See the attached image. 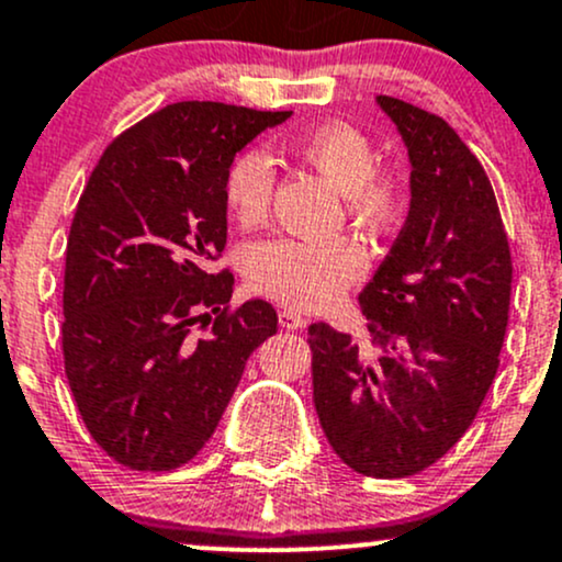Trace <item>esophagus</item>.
I'll list each match as a JSON object with an SVG mask.
<instances>
[{"label":"esophagus","mask_w":562,"mask_h":562,"mask_svg":"<svg viewBox=\"0 0 562 562\" xmlns=\"http://www.w3.org/2000/svg\"><path fill=\"white\" fill-rule=\"evenodd\" d=\"M279 323H281V328H286V331H300V328L307 326V321L302 318L296 310H281Z\"/></svg>","instance_id":"esophagus-1"}]
</instances>
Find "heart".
Wrapping results in <instances>:
<instances>
[{
    "mask_svg": "<svg viewBox=\"0 0 562 562\" xmlns=\"http://www.w3.org/2000/svg\"><path fill=\"white\" fill-rule=\"evenodd\" d=\"M294 157L341 191L347 213L366 226H386L400 213L402 178L375 165L371 136L347 121H326L289 138ZM276 162L262 147L234 157L226 173V202L244 228L260 226L270 213ZM368 266L366 249L352 236L331 239H266L249 244L244 273L255 292L292 307H326L360 279Z\"/></svg>",
    "mask_w": 562,
    "mask_h": 562,
    "instance_id": "obj_1",
    "label": "heart"
}]
</instances>
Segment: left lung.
<instances>
[{
  "mask_svg": "<svg viewBox=\"0 0 562 562\" xmlns=\"http://www.w3.org/2000/svg\"><path fill=\"white\" fill-rule=\"evenodd\" d=\"M375 104L411 160V210L360 307L371 341L310 326L313 400L352 471L405 479L434 465L476 418L499 368L513 262L490 178L439 115Z\"/></svg>",
  "mask_w": 562,
  "mask_h": 562,
  "instance_id": "8db88e82",
  "label": "left lung"
}]
</instances>
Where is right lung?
I'll list each match as a JSON object with an SVG mask.
<instances>
[{
    "label": "right lung",
    "instance_id": "right-lung-1",
    "mask_svg": "<svg viewBox=\"0 0 562 562\" xmlns=\"http://www.w3.org/2000/svg\"><path fill=\"white\" fill-rule=\"evenodd\" d=\"M286 117L292 110L168 104L104 149L78 200L65 252V373L89 434L125 468L189 463L249 355L279 331L266 300L228 313L234 276L210 266L226 247L228 165Z\"/></svg>",
    "mask_w": 562,
    "mask_h": 562
}]
</instances>
